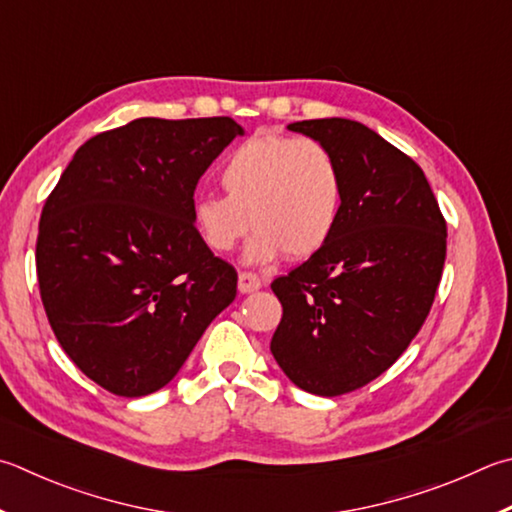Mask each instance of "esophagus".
Here are the masks:
<instances>
[{
    "label": "esophagus",
    "instance_id": "34e87169",
    "mask_svg": "<svg viewBox=\"0 0 512 512\" xmlns=\"http://www.w3.org/2000/svg\"><path fill=\"white\" fill-rule=\"evenodd\" d=\"M262 280L255 273H239V293H253V291H259L262 288Z\"/></svg>",
    "mask_w": 512,
    "mask_h": 512
}]
</instances>
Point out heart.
<instances>
[{
  "label": "heart",
  "instance_id": "heart-1",
  "mask_svg": "<svg viewBox=\"0 0 512 512\" xmlns=\"http://www.w3.org/2000/svg\"><path fill=\"white\" fill-rule=\"evenodd\" d=\"M221 194H199L192 221L212 253L246 246L248 262L309 257L327 244L342 208V174L329 147L306 136L259 134L232 150L219 172ZM251 221L248 222L247 219Z\"/></svg>",
  "mask_w": 512,
  "mask_h": 512
}]
</instances>
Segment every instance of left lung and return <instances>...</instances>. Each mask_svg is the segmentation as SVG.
Masks as SVG:
<instances>
[{"instance_id": "left-lung-1", "label": "left lung", "mask_w": 512, "mask_h": 512, "mask_svg": "<svg viewBox=\"0 0 512 512\" xmlns=\"http://www.w3.org/2000/svg\"><path fill=\"white\" fill-rule=\"evenodd\" d=\"M288 129L329 147L342 208L327 244L271 284L284 309L271 351L304 392L340 396L392 367L423 327L448 230L421 167L374 129L347 118Z\"/></svg>"}]
</instances>
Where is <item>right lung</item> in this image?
I'll list each match as a JSON object with an SVG mask.
<instances>
[{"mask_svg":"<svg viewBox=\"0 0 512 512\" xmlns=\"http://www.w3.org/2000/svg\"><path fill=\"white\" fill-rule=\"evenodd\" d=\"M244 127L138 118L73 154L44 203L35 262L64 353L116 396L165 387L237 295L192 221L197 183Z\"/></svg>","mask_w":512,"mask_h":512,"instance_id":"right-lung-1","label":"right lung"}]
</instances>
